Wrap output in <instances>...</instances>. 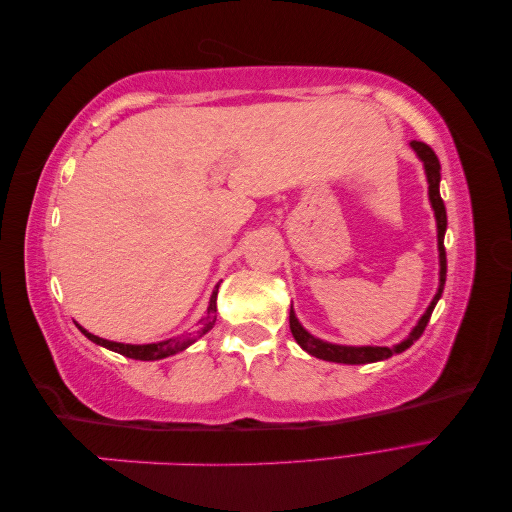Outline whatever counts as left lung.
I'll return each mask as SVG.
<instances>
[{"instance_id": "8db88e82", "label": "left lung", "mask_w": 512, "mask_h": 512, "mask_svg": "<svg viewBox=\"0 0 512 512\" xmlns=\"http://www.w3.org/2000/svg\"><path fill=\"white\" fill-rule=\"evenodd\" d=\"M412 149L418 153V158L423 160L425 164V173H427V181H429V200H431V207L433 213H436V222H438V250H440V288L436 292V297H433L431 305L427 307V312L423 314V318L418 320L416 327L412 329L410 337L406 342H401L395 348H384V346H361V348H354V346H337V344H329V342H322V339H316L314 335H309L294 316L292 307H290V331L292 337L297 339V344L309 352L316 359L322 361H333V363H346V365H363V363H376V361H384L393 356L395 352H404L406 348H410L418 337L423 335L427 322L431 318L433 307H436L438 299L442 297V290H444V282H446V250H444V232H446V209H444V200L440 196V160L433 149L421 141H412L410 143Z\"/></svg>"}]
</instances>
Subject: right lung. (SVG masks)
<instances>
[{"label": "right lung", "instance_id": "right-lung-1", "mask_svg": "<svg viewBox=\"0 0 512 512\" xmlns=\"http://www.w3.org/2000/svg\"><path fill=\"white\" fill-rule=\"evenodd\" d=\"M218 288H220V284L215 286V290H213V294H211V301H209V307H207V316L196 324L194 333L181 335V337H175V339H166V342H160V344H145V346L117 344V342H108V339L91 335L89 331H85L83 327H79V324H76V327H79V331H81L87 339H91V342L100 344V346H104V348H108V350L119 352V354H123V356H130V359H136V361H158V359H164V356H170V354H175V352H179V350H185L190 344H194L198 337H203V335L213 327L215 318H218V305H215V299H218Z\"/></svg>", "mask_w": 512, "mask_h": 512}]
</instances>
